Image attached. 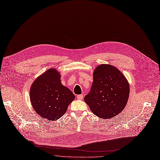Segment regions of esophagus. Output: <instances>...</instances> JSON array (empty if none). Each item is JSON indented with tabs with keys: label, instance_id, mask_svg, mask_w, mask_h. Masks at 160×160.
Wrapping results in <instances>:
<instances>
[{
	"label": "esophagus",
	"instance_id": "esophagus-1",
	"mask_svg": "<svg viewBox=\"0 0 160 160\" xmlns=\"http://www.w3.org/2000/svg\"><path fill=\"white\" fill-rule=\"evenodd\" d=\"M77 99H78V100H82V99H83V95H77Z\"/></svg>",
	"mask_w": 160,
	"mask_h": 160
}]
</instances>
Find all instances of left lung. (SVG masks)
<instances>
[{"label": "left lung", "mask_w": 160, "mask_h": 160, "mask_svg": "<svg viewBox=\"0 0 160 160\" xmlns=\"http://www.w3.org/2000/svg\"><path fill=\"white\" fill-rule=\"evenodd\" d=\"M129 93V84L121 71L102 64L94 71L93 82L84 100L96 116L112 119L124 110Z\"/></svg>", "instance_id": "8db88e82"}]
</instances>
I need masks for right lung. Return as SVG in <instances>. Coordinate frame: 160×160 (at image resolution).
<instances>
[{"label": "right lung", "mask_w": 160, "mask_h": 160, "mask_svg": "<svg viewBox=\"0 0 160 160\" xmlns=\"http://www.w3.org/2000/svg\"><path fill=\"white\" fill-rule=\"evenodd\" d=\"M30 95L34 110L49 121L62 117L75 98L72 92L62 84L60 75L54 69H48L33 82Z\"/></svg>", "instance_id": "right-lung-1"}]
</instances>
